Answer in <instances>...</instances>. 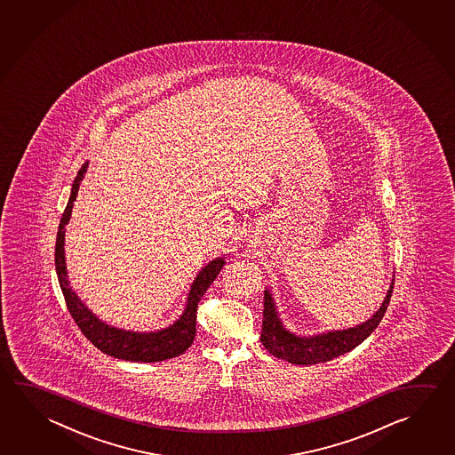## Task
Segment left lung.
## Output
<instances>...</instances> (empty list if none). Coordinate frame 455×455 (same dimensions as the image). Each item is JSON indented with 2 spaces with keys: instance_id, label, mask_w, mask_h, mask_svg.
Segmentation results:
<instances>
[{
  "instance_id": "8db88e82",
  "label": "left lung",
  "mask_w": 455,
  "mask_h": 455,
  "mask_svg": "<svg viewBox=\"0 0 455 455\" xmlns=\"http://www.w3.org/2000/svg\"><path fill=\"white\" fill-rule=\"evenodd\" d=\"M393 284L395 283H391L380 308L375 311L372 318L367 319L363 324L343 329V331H327L323 334L310 335V337L292 334L283 326L275 307V300L271 297L270 291L267 289L263 297V326L262 334H260L263 347L270 351L273 356L284 359L292 364H302V366L318 364V363H326L331 359L339 358L343 353H348L353 348H356L359 343L364 342L367 337L374 332L375 327L380 324L390 303Z\"/></svg>"
}]
</instances>
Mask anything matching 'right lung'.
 Wrapping results in <instances>:
<instances>
[{
    "instance_id": "add662e5",
    "label": "right lung",
    "mask_w": 455,
    "mask_h": 455,
    "mask_svg": "<svg viewBox=\"0 0 455 455\" xmlns=\"http://www.w3.org/2000/svg\"><path fill=\"white\" fill-rule=\"evenodd\" d=\"M88 171V161L81 166L78 174L75 177L72 185V193L67 203L56 241V271L59 284L64 292L67 308L75 319L76 326L81 332L86 335L89 342L97 347L99 350L113 356V358L134 361V363H156L164 359L176 358L182 355L193 343L196 334V308L198 302L204 292L208 291L211 283L217 278V275L224 267V257H217L212 262H209L193 281L192 289L187 297V305L180 318L174 324L161 329L156 332H134L124 331L118 327L105 324L104 321L97 318L92 311L89 310L80 297L73 291L70 281L67 276V263H65V225L68 224L72 217L73 201L76 200V195L80 190L81 180L84 172Z\"/></svg>"
}]
</instances>
